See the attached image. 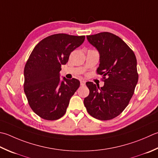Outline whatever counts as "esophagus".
<instances>
[{
	"label": "esophagus",
	"mask_w": 158,
	"mask_h": 158,
	"mask_svg": "<svg viewBox=\"0 0 158 158\" xmlns=\"http://www.w3.org/2000/svg\"><path fill=\"white\" fill-rule=\"evenodd\" d=\"M80 83H81V85H84L85 84V81H84V80H81Z\"/></svg>",
	"instance_id": "34e87169"
}]
</instances>
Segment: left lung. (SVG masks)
I'll return each mask as SVG.
<instances>
[{
	"mask_svg": "<svg viewBox=\"0 0 158 158\" xmlns=\"http://www.w3.org/2000/svg\"><path fill=\"white\" fill-rule=\"evenodd\" d=\"M100 55L97 72L104 85L92 82L86 85L89 94L83 103L88 112L101 120L114 118L128 106L138 81L137 60L134 51L118 36L109 32L87 35Z\"/></svg>",
	"mask_w": 158,
	"mask_h": 158,
	"instance_id": "1",
	"label": "left lung"
}]
</instances>
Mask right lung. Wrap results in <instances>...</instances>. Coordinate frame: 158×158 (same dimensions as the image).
<instances>
[{
	"label": "right lung",
	"instance_id": "add662e5",
	"mask_svg": "<svg viewBox=\"0 0 158 158\" xmlns=\"http://www.w3.org/2000/svg\"><path fill=\"white\" fill-rule=\"evenodd\" d=\"M84 40L85 35L54 34L41 40L31 53L24 69V91L31 108L42 118L57 120L66 113L80 82L65 77L60 81L61 66Z\"/></svg>",
	"mask_w": 158,
	"mask_h": 158
}]
</instances>
